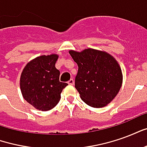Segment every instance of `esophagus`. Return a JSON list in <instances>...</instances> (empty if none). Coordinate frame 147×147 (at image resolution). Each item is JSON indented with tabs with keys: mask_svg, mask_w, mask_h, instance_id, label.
Returning a JSON list of instances; mask_svg holds the SVG:
<instances>
[{
	"mask_svg": "<svg viewBox=\"0 0 147 147\" xmlns=\"http://www.w3.org/2000/svg\"><path fill=\"white\" fill-rule=\"evenodd\" d=\"M67 83L69 84V85H73L74 84V80L73 79H71L68 82H67Z\"/></svg>",
	"mask_w": 147,
	"mask_h": 147,
	"instance_id": "34e87169",
	"label": "esophagus"
}]
</instances>
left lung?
Here are the masks:
<instances>
[{"mask_svg": "<svg viewBox=\"0 0 147 147\" xmlns=\"http://www.w3.org/2000/svg\"><path fill=\"white\" fill-rule=\"evenodd\" d=\"M78 64L75 87L86 104L102 108L110 103L119 92L123 75L117 61L107 53L94 49L82 52L70 50Z\"/></svg>", "mask_w": 147, "mask_h": 147, "instance_id": "obj_1", "label": "left lung"}]
</instances>
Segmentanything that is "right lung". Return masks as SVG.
Returning <instances> with one entry per match:
<instances>
[{"instance_id": "add662e5", "label": "right lung", "mask_w": 147, "mask_h": 147, "mask_svg": "<svg viewBox=\"0 0 147 147\" xmlns=\"http://www.w3.org/2000/svg\"><path fill=\"white\" fill-rule=\"evenodd\" d=\"M58 55L40 56L25 66L20 76L24 98L34 108L48 111L54 108L67 83L60 82V71L55 64Z\"/></svg>"}]
</instances>
